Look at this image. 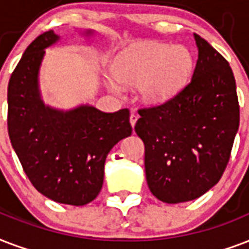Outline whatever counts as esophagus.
Here are the masks:
<instances>
[{"label":"esophagus","instance_id":"34e87169","mask_svg":"<svg viewBox=\"0 0 249 249\" xmlns=\"http://www.w3.org/2000/svg\"><path fill=\"white\" fill-rule=\"evenodd\" d=\"M139 118V115L136 114V113H131L130 114V123H131V126L134 127L135 124H136V121H138Z\"/></svg>","mask_w":249,"mask_h":249}]
</instances>
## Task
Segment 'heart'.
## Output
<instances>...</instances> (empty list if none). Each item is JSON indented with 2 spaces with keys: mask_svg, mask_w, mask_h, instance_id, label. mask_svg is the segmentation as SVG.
I'll list each match as a JSON object with an SVG mask.
<instances>
[{
  "mask_svg": "<svg viewBox=\"0 0 249 249\" xmlns=\"http://www.w3.org/2000/svg\"><path fill=\"white\" fill-rule=\"evenodd\" d=\"M194 59L184 46L148 42L127 49L113 66V74L124 86H139V96L149 104L165 103L180 90L192 71ZM115 94L118 83H109Z\"/></svg>",
  "mask_w": 249,
  "mask_h": 249,
  "instance_id": "heart-1",
  "label": "heart"
}]
</instances>
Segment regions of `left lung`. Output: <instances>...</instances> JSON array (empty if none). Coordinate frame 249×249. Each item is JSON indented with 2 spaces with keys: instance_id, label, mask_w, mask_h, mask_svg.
<instances>
[{
  "instance_id": "obj_1",
  "label": "left lung",
  "mask_w": 249,
  "mask_h": 249,
  "mask_svg": "<svg viewBox=\"0 0 249 249\" xmlns=\"http://www.w3.org/2000/svg\"><path fill=\"white\" fill-rule=\"evenodd\" d=\"M195 40L198 58L190 82L165 103L140 107L135 124L148 187L167 204L195 200L219 182L239 128L230 65L207 40L196 34Z\"/></svg>"
}]
</instances>
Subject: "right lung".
I'll return each mask as SVG.
<instances>
[{"mask_svg":"<svg viewBox=\"0 0 249 249\" xmlns=\"http://www.w3.org/2000/svg\"><path fill=\"white\" fill-rule=\"evenodd\" d=\"M58 36L35 38L13 71L7 87V131L32 186L55 203L86 205L104 183L107 153L130 136V110L104 113L93 107L59 111L42 104L37 72L46 46Z\"/></svg>","mask_w":249,"mask_h":249,"instance_id":"1","label":"right lung"}]
</instances>
